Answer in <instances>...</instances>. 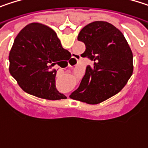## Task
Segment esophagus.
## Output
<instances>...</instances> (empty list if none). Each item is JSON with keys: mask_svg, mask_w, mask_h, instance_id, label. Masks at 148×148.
I'll use <instances>...</instances> for the list:
<instances>
[{"mask_svg": "<svg viewBox=\"0 0 148 148\" xmlns=\"http://www.w3.org/2000/svg\"><path fill=\"white\" fill-rule=\"evenodd\" d=\"M74 60H76V59H74Z\"/></svg>", "mask_w": 148, "mask_h": 148, "instance_id": "1", "label": "esophagus"}]
</instances>
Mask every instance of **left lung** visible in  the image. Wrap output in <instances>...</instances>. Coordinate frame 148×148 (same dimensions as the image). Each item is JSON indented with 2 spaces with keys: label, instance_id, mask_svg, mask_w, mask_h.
I'll return each instance as SVG.
<instances>
[{
  "label": "left lung",
  "instance_id": "obj_1",
  "mask_svg": "<svg viewBox=\"0 0 148 148\" xmlns=\"http://www.w3.org/2000/svg\"><path fill=\"white\" fill-rule=\"evenodd\" d=\"M86 45L81 55L93 64L87 65L79 86L69 96L90 104L101 103L119 92L133 74V54L123 34L113 25L94 21L79 33Z\"/></svg>",
  "mask_w": 148,
  "mask_h": 148
}]
</instances>
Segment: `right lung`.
Returning <instances> with one entry per match:
<instances>
[{
	"label": "right lung",
	"mask_w": 148,
	"mask_h": 148,
	"mask_svg": "<svg viewBox=\"0 0 148 148\" xmlns=\"http://www.w3.org/2000/svg\"><path fill=\"white\" fill-rule=\"evenodd\" d=\"M70 56L54 30L32 23L15 38L9 53V72L18 86L32 95L50 100L65 99L56 89L55 68Z\"/></svg>",
	"instance_id": "obj_1"
}]
</instances>
